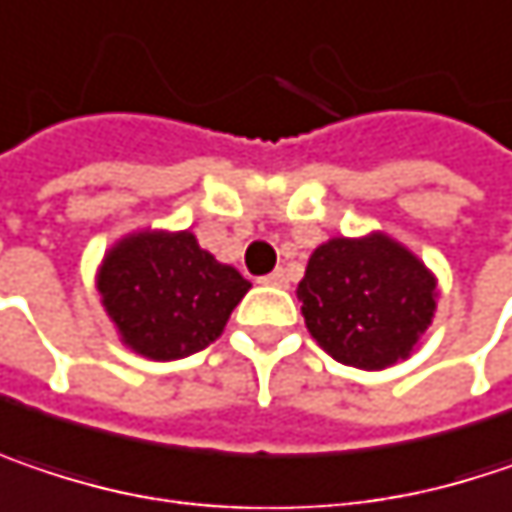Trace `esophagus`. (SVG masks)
Returning <instances> with one entry per match:
<instances>
[{
    "label": "esophagus",
    "instance_id": "34e87169",
    "mask_svg": "<svg viewBox=\"0 0 512 512\" xmlns=\"http://www.w3.org/2000/svg\"><path fill=\"white\" fill-rule=\"evenodd\" d=\"M287 272L284 269H275V272H269V275H263L260 278V284H266V287H287Z\"/></svg>",
    "mask_w": 512,
    "mask_h": 512
}]
</instances>
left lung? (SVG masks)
<instances>
[{"label":"left lung","mask_w":512,"mask_h":512,"mask_svg":"<svg viewBox=\"0 0 512 512\" xmlns=\"http://www.w3.org/2000/svg\"><path fill=\"white\" fill-rule=\"evenodd\" d=\"M310 337L334 360L381 372L407 360L437 313V275L384 231L313 249L296 290Z\"/></svg>","instance_id":"1"}]
</instances>
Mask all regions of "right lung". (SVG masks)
Returning <instances> with one entry per match:
<instances>
[{
    "label": "right lung",
    "instance_id": "add662e5",
    "mask_svg": "<svg viewBox=\"0 0 512 512\" xmlns=\"http://www.w3.org/2000/svg\"><path fill=\"white\" fill-rule=\"evenodd\" d=\"M249 287L234 266L202 249L193 231H131L96 269L119 343L149 360H181L210 346Z\"/></svg>",
    "mask_w": 512,
    "mask_h": 512
}]
</instances>
